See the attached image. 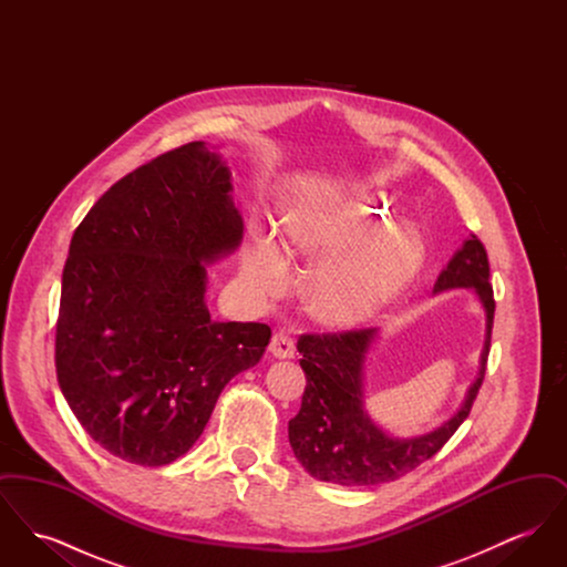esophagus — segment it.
I'll list each match as a JSON object with an SVG mask.
<instances>
[{"instance_id": "1", "label": "esophagus", "mask_w": 567, "mask_h": 567, "mask_svg": "<svg viewBox=\"0 0 567 567\" xmlns=\"http://www.w3.org/2000/svg\"><path fill=\"white\" fill-rule=\"evenodd\" d=\"M270 352L278 359H291L296 354V342L287 331H276L271 336Z\"/></svg>"}]
</instances>
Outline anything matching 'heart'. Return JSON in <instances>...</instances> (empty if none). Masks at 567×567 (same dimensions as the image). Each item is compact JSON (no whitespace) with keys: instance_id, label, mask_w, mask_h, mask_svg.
<instances>
[{"instance_id":"obj_1","label":"heart","mask_w":567,"mask_h":567,"mask_svg":"<svg viewBox=\"0 0 567 567\" xmlns=\"http://www.w3.org/2000/svg\"><path fill=\"white\" fill-rule=\"evenodd\" d=\"M378 193L338 199L293 218L287 243L297 255L323 261L308 285V308L327 324H354L404 289L421 261V238L408 225L382 229L391 218ZM244 270L261 296L278 293L289 278L282 252L268 243L250 244Z\"/></svg>"}]
</instances>
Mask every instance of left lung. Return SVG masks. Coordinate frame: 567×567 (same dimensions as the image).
Listing matches in <instances>:
<instances>
[{
	"mask_svg": "<svg viewBox=\"0 0 567 567\" xmlns=\"http://www.w3.org/2000/svg\"><path fill=\"white\" fill-rule=\"evenodd\" d=\"M472 289L486 315L481 370L465 402L437 430L416 437H393L382 432L365 410L363 370L377 327L342 333H303L297 340L299 365L306 374L301 408L289 421V442L301 467L317 481L342 486H372L402 478L432 458L467 419L485 380L486 357L495 315L488 259L483 243L472 234L449 266L440 271L433 293Z\"/></svg>",
	"mask_w": 567,
	"mask_h": 567,
	"instance_id": "1",
	"label": "left lung"
}]
</instances>
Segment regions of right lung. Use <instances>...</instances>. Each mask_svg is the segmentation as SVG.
Wrapping results in <instances>:
<instances>
[{
  "label": "right lung",
  "mask_w": 567,
  "mask_h": 567,
  "mask_svg": "<svg viewBox=\"0 0 567 567\" xmlns=\"http://www.w3.org/2000/svg\"><path fill=\"white\" fill-rule=\"evenodd\" d=\"M231 172L189 142L114 183L76 227L54 365L65 402L110 455L159 467L202 435L225 384L259 363L266 323L215 321L206 264L244 223Z\"/></svg>",
  "instance_id": "1"
}]
</instances>
